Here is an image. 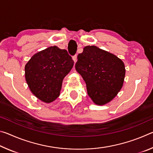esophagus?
<instances>
[{"mask_svg": "<svg viewBox=\"0 0 153 153\" xmlns=\"http://www.w3.org/2000/svg\"><path fill=\"white\" fill-rule=\"evenodd\" d=\"M77 55H75L73 56V60L74 61V63H76V62L77 61Z\"/></svg>", "mask_w": 153, "mask_h": 153, "instance_id": "esophagus-1", "label": "esophagus"}]
</instances>
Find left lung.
Returning <instances> with one entry per match:
<instances>
[{"label":"left lung","mask_w":153,"mask_h":153,"mask_svg":"<svg viewBox=\"0 0 153 153\" xmlns=\"http://www.w3.org/2000/svg\"><path fill=\"white\" fill-rule=\"evenodd\" d=\"M76 69L86 82L88 94L95 104L110 102L122 88L126 69L113 54L95 46H87L77 55Z\"/></svg>","instance_id":"obj_1"}]
</instances>
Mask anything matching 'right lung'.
Here are the masks:
<instances>
[{
	"instance_id": "right-lung-1",
	"label": "right lung",
	"mask_w": 153,
	"mask_h": 153,
	"mask_svg": "<svg viewBox=\"0 0 153 153\" xmlns=\"http://www.w3.org/2000/svg\"><path fill=\"white\" fill-rule=\"evenodd\" d=\"M74 61L67 50L54 46L35 54L25 67V79L36 97L51 102L59 97L62 82Z\"/></svg>"
}]
</instances>
